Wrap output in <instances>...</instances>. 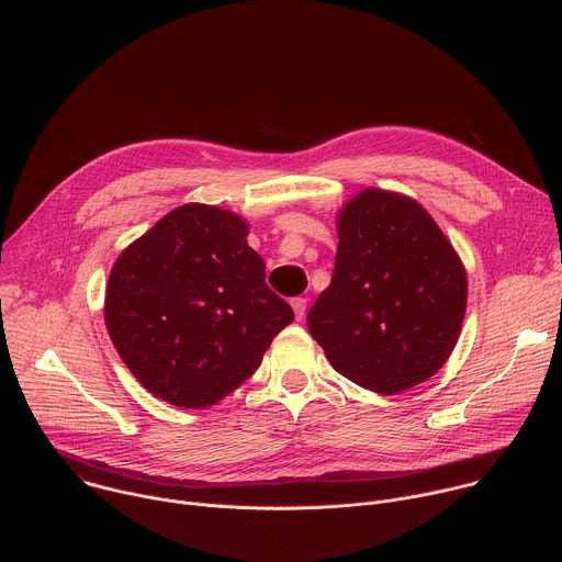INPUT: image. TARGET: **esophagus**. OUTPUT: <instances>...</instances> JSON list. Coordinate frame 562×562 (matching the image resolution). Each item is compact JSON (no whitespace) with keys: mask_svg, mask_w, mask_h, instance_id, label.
<instances>
[{"mask_svg":"<svg viewBox=\"0 0 562 562\" xmlns=\"http://www.w3.org/2000/svg\"><path fill=\"white\" fill-rule=\"evenodd\" d=\"M290 306H292V311H294V317H296V319H304V315H306V306H308V299H304V296H294V299L290 301Z\"/></svg>","mask_w":562,"mask_h":562,"instance_id":"1","label":"esophagus"}]
</instances>
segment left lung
I'll list each match as a JSON object with an SVG mask.
<instances>
[{"label":"left lung","instance_id":"1","mask_svg":"<svg viewBox=\"0 0 562 562\" xmlns=\"http://www.w3.org/2000/svg\"><path fill=\"white\" fill-rule=\"evenodd\" d=\"M330 285L308 330L337 373L398 394L450 358L465 315L468 279L452 243L412 198L367 189L337 215Z\"/></svg>","mask_w":562,"mask_h":562}]
</instances>
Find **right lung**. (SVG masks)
I'll return each mask as SVG.
<instances>
[{
	"label": "right lung",
	"mask_w": 562,
	"mask_h": 562,
	"mask_svg": "<svg viewBox=\"0 0 562 562\" xmlns=\"http://www.w3.org/2000/svg\"><path fill=\"white\" fill-rule=\"evenodd\" d=\"M240 215L184 204L166 213L110 272L105 326L125 367L187 409L223 401L294 319L266 283Z\"/></svg>",
	"instance_id": "right-lung-1"
}]
</instances>
